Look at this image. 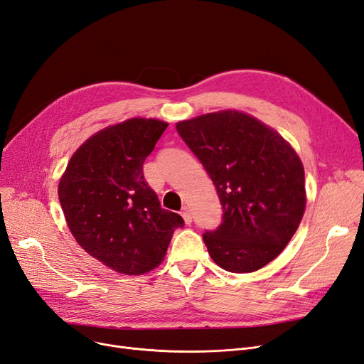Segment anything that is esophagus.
I'll return each mask as SVG.
<instances>
[{"instance_id":"esophagus-1","label":"esophagus","mask_w":364,"mask_h":364,"mask_svg":"<svg viewBox=\"0 0 364 364\" xmlns=\"http://www.w3.org/2000/svg\"><path fill=\"white\" fill-rule=\"evenodd\" d=\"M181 215H182V218H183V221H185L186 224H191L193 217H191V212H190V209H188V208H183V209H182V212H181Z\"/></svg>"}]
</instances>
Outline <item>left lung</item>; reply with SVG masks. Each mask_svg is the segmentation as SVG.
<instances>
[{
    "mask_svg": "<svg viewBox=\"0 0 364 364\" xmlns=\"http://www.w3.org/2000/svg\"><path fill=\"white\" fill-rule=\"evenodd\" d=\"M214 182L223 221L203 241L217 265L253 272L292 240L306 209L304 167L292 146L265 123L235 109L176 124Z\"/></svg>",
    "mask_w": 364,
    "mask_h": 364,
    "instance_id": "8db88e82",
    "label": "left lung"
}]
</instances>
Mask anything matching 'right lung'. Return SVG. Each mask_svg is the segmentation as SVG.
Returning <instances> with one entry per match:
<instances>
[{"mask_svg":"<svg viewBox=\"0 0 364 364\" xmlns=\"http://www.w3.org/2000/svg\"><path fill=\"white\" fill-rule=\"evenodd\" d=\"M168 123L135 117L96 132L70 158L58 183L69 229L105 267L141 275L164 260L183 218L162 209L143 174Z\"/></svg>","mask_w":364,"mask_h":364,"instance_id":"obj_1","label":"right lung"}]
</instances>
